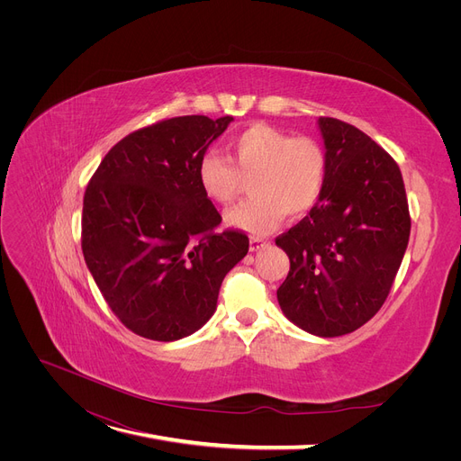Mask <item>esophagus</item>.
<instances>
[{
	"mask_svg": "<svg viewBox=\"0 0 461 461\" xmlns=\"http://www.w3.org/2000/svg\"><path fill=\"white\" fill-rule=\"evenodd\" d=\"M265 245H267V240H263V239H259V237H252V239H250V250H252V252L263 249Z\"/></svg>",
	"mask_w": 461,
	"mask_h": 461,
	"instance_id": "obj_1",
	"label": "esophagus"
}]
</instances>
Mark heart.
Returning <instances> with one entry per match:
<instances>
[{"label": "heart", "instance_id": "heart-1", "mask_svg": "<svg viewBox=\"0 0 461 461\" xmlns=\"http://www.w3.org/2000/svg\"><path fill=\"white\" fill-rule=\"evenodd\" d=\"M230 158L205 153L198 162V183L216 203H231L245 179L252 200L228 211L226 221L249 233L276 230L285 214L299 218L316 207L329 176L323 143L310 136H294L269 125H252L231 138Z\"/></svg>", "mask_w": 461, "mask_h": 461}]
</instances>
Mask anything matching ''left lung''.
Here are the masks:
<instances>
[{"mask_svg": "<svg viewBox=\"0 0 461 461\" xmlns=\"http://www.w3.org/2000/svg\"><path fill=\"white\" fill-rule=\"evenodd\" d=\"M329 176L320 203L276 237L289 258L278 287L287 320L332 338L370 321L391 294L411 216L396 160L346 121L320 117Z\"/></svg>", "mask_w": 461, "mask_h": 461, "instance_id": "obj_1", "label": "left lung"}]
</instances>
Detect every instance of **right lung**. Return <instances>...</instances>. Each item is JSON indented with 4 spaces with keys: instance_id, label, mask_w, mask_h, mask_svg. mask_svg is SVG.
<instances>
[{
    "instance_id": "right-lung-1",
    "label": "right lung",
    "mask_w": 461,
    "mask_h": 461,
    "mask_svg": "<svg viewBox=\"0 0 461 461\" xmlns=\"http://www.w3.org/2000/svg\"><path fill=\"white\" fill-rule=\"evenodd\" d=\"M231 115H181L117 141L87 183L82 252L104 301L132 332L174 342L216 308L224 276L249 252L198 183V162Z\"/></svg>"
}]
</instances>
